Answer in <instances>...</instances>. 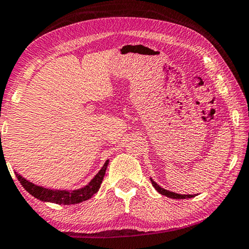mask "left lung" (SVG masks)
I'll use <instances>...</instances> for the list:
<instances>
[{
	"label": "left lung",
	"mask_w": 249,
	"mask_h": 249,
	"mask_svg": "<svg viewBox=\"0 0 249 249\" xmlns=\"http://www.w3.org/2000/svg\"><path fill=\"white\" fill-rule=\"evenodd\" d=\"M151 181H152V185L154 188L158 190V192L161 194V195H164L166 197H170V198H173V199H186V198H192V197H195L196 195H181V194H176L173 192H170V190H166L164 188H162V187H160L158 183H156L154 180L151 178Z\"/></svg>",
	"instance_id": "left-lung-1"
}]
</instances>
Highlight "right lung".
Returning <instances> with one entry per match:
<instances>
[{"mask_svg": "<svg viewBox=\"0 0 249 249\" xmlns=\"http://www.w3.org/2000/svg\"><path fill=\"white\" fill-rule=\"evenodd\" d=\"M108 164V160L104 163L102 169L98 171L96 176L90 180V182L83 188L76 190H56L44 188L42 186H37L35 183L28 181V180L20 176L19 173H16V177L21 183L23 188L28 192L30 195L35 197L37 199H40L42 202H50L55 204H62V205H70V204H78L87 200L93 197L94 194H96L100 189L101 183L103 181L105 171H107Z\"/></svg>", "mask_w": 249, "mask_h": 249, "instance_id": "1", "label": "right lung"}]
</instances>
